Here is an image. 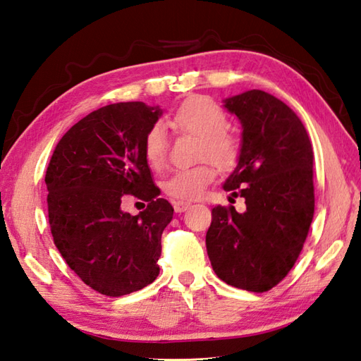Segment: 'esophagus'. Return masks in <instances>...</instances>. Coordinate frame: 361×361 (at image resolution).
<instances>
[{
	"label": "esophagus",
	"instance_id": "esophagus-1",
	"mask_svg": "<svg viewBox=\"0 0 361 361\" xmlns=\"http://www.w3.org/2000/svg\"><path fill=\"white\" fill-rule=\"evenodd\" d=\"M190 202H185V201H174L173 202V207H174V212L176 213H183V212H187L188 208H190Z\"/></svg>",
	"mask_w": 361,
	"mask_h": 361
}]
</instances>
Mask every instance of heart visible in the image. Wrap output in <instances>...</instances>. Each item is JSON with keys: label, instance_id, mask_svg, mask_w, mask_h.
Here are the masks:
<instances>
[{"label": "heart", "instance_id": "heart-1", "mask_svg": "<svg viewBox=\"0 0 361 361\" xmlns=\"http://www.w3.org/2000/svg\"><path fill=\"white\" fill-rule=\"evenodd\" d=\"M173 130L197 135L199 157L212 159L222 170L233 166L239 156L238 140L227 133L228 117L219 105L207 97H191L174 111L168 120ZM168 139L160 125L149 128L143 140V156L153 168H160L166 160ZM216 170L212 162L173 171L164 182V190L179 201L199 199L214 180Z\"/></svg>", "mask_w": 361, "mask_h": 361}]
</instances>
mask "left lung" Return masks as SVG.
<instances>
[{
    "label": "left lung",
    "instance_id": "8db88e82",
    "mask_svg": "<svg viewBox=\"0 0 361 361\" xmlns=\"http://www.w3.org/2000/svg\"><path fill=\"white\" fill-rule=\"evenodd\" d=\"M243 126L238 165L224 182L245 212L214 207L205 244L214 274L248 292H267L293 267L315 210L314 151L284 102L259 90L224 100Z\"/></svg>",
    "mask_w": 361,
    "mask_h": 361
}]
</instances>
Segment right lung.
<instances>
[{
  "label": "right lung",
  "mask_w": 361,
  "mask_h": 361,
  "mask_svg": "<svg viewBox=\"0 0 361 361\" xmlns=\"http://www.w3.org/2000/svg\"><path fill=\"white\" fill-rule=\"evenodd\" d=\"M162 109L122 102L83 117L63 135L46 171L47 213L55 247L91 289L106 296L137 292L159 275L160 238L173 207L157 197L143 140ZM131 192L149 202L133 216Z\"/></svg>",
  "instance_id": "1"
}]
</instances>
